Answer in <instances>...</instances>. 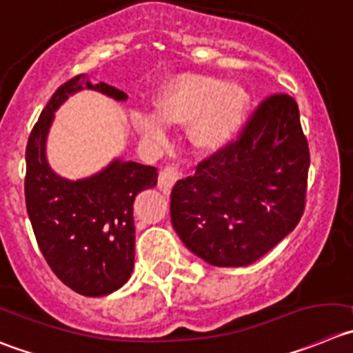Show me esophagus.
I'll list each match as a JSON object with an SVG mask.
<instances>
[{
    "instance_id": "esophagus-1",
    "label": "esophagus",
    "mask_w": 353,
    "mask_h": 353,
    "mask_svg": "<svg viewBox=\"0 0 353 353\" xmlns=\"http://www.w3.org/2000/svg\"><path fill=\"white\" fill-rule=\"evenodd\" d=\"M179 179V172H177L176 167L169 165L161 170L160 176H158V188L163 195H169L172 192V186L176 184V181Z\"/></svg>"
}]
</instances>
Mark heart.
<instances>
[{"label":"heart","mask_w":353,"mask_h":353,"mask_svg":"<svg viewBox=\"0 0 353 353\" xmlns=\"http://www.w3.org/2000/svg\"><path fill=\"white\" fill-rule=\"evenodd\" d=\"M251 106L249 92L205 74H179L167 81L154 99V111H137L132 123L153 144H165L167 125H190V141L203 153H216L233 143Z\"/></svg>","instance_id":"obj_1"}]
</instances>
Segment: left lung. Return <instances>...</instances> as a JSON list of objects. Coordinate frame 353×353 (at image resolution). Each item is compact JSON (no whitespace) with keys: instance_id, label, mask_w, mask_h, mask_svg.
Wrapping results in <instances>:
<instances>
[{"instance_id":"obj_1","label":"left lung","mask_w":353,"mask_h":353,"mask_svg":"<svg viewBox=\"0 0 353 353\" xmlns=\"http://www.w3.org/2000/svg\"><path fill=\"white\" fill-rule=\"evenodd\" d=\"M310 167L298 104L272 95L240 139L177 181L170 219L184 245L212 266H247L299 223Z\"/></svg>"}]
</instances>
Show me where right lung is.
Segmentation results:
<instances>
[{"label":"right lung","mask_w":353,"mask_h":353,"mask_svg":"<svg viewBox=\"0 0 353 353\" xmlns=\"http://www.w3.org/2000/svg\"><path fill=\"white\" fill-rule=\"evenodd\" d=\"M95 90L114 101L127 94L85 74L57 88L26 148V207L39 251L52 272L72 291L106 296L120 289L134 270V200L157 186L154 167L114 158L83 179H65L48 163L47 139L55 111L71 95Z\"/></svg>","instance_id":"add662e5"}]
</instances>
